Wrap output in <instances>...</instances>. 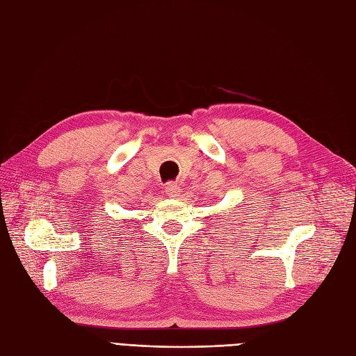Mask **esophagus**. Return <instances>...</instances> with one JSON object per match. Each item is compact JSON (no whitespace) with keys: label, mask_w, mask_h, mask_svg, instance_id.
Instances as JSON below:
<instances>
[{"label":"esophagus","mask_w":356,"mask_h":356,"mask_svg":"<svg viewBox=\"0 0 356 356\" xmlns=\"http://www.w3.org/2000/svg\"><path fill=\"white\" fill-rule=\"evenodd\" d=\"M165 193L170 197H177L179 196V187L175 184V182H168L165 186Z\"/></svg>","instance_id":"esophagus-1"}]
</instances>
